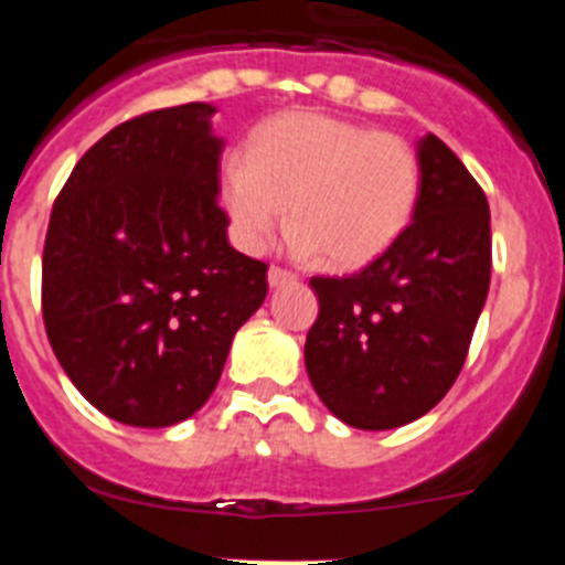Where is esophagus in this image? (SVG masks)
<instances>
[{"mask_svg": "<svg viewBox=\"0 0 565 565\" xmlns=\"http://www.w3.org/2000/svg\"><path fill=\"white\" fill-rule=\"evenodd\" d=\"M294 279H297V274L286 271V268H277V266L268 268V286H271V288L286 286V282H294Z\"/></svg>", "mask_w": 565, "mask_h": 565, "instance_id": "1", "label": "esophagus"}]
</instances>
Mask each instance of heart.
<instances>
[{"mask_svg":"<svg viewBox=\"0 0 565 565\" xmlns=\"http://www.w3.org/2000/svg\"><path fill=\"white\" fill-rule=\"evenodd\" d=\"M418 194L422 163L404 138L313 109L263 121L246 161L228 158L217 172V201L239 248L263 252L291 206L294 248L322 254L337 271L391 252Z\"/></svg>","mask_w":565,"mask_h":565,"instance_id":"heart-1","label":"heart"}]
</instances>
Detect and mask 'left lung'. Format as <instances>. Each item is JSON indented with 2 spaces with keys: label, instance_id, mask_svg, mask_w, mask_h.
Instances as JSON below:
<instances>
[{
  "label": "left lung",
  "instance_id": "8db88e82",
  "mask_svg": "<svg viewBox=\"0 0 565 565\" xmlns=\"http://www.w3.org/2000/svg\"><path fill=\"white\" fill-rule=\"evenodd\" d=\"M422 194L407 232L353 277H313V391L339 422L393 430L430 413L467 359L492 268L489 203L441 138L418 141Z\"/></svg>",
  "mask_w": 565,
  "mask_h": 565
}]
</instances>
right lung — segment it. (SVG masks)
<instances>
[{
  "label": "right lung",
  "mask_w": 565,
  "mask_h": 565,
  "mask_svg": "<svg viewBox=\"0 0 565 565\" xmlns=\"http://www.w3.org/2000/svg\"><path fill=\"white\" fill-rule=\"evenodd\" d=\"M214 113L192 102L118 124L84 152L50 214L47 339L78 393L129 427L201 411L268 294L266 263L228 246Z\"/></svg>",
  "instance_id": "right-lung-1"
}]
</instances>
